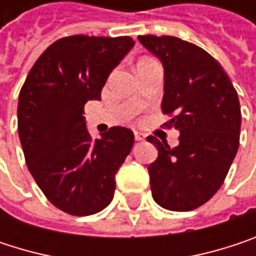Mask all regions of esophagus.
Masks as SVG:
<instances>
[{
	"label": "esophagus",
	"mask_w": 256,
	"mask_h": 256,
	"mask_svg": "<svg viewBox=\"0 0 256 256\" xmlns=\"http://www.w3.org/2000/svg\"><path fill=\"white\" fill-rule=\"evenodd\" d=\"M134 139H136V140H144V139H145V134L136 130V132H134Z\"/></svg>",
	"instance_id": "34e87169"
}]
</instances>
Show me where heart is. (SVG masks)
<instances>
[{"instance_id":"b5f03b06","label":"heart","mask_w":256,"mask_h":256,"mask_svg":"<svg viewBox=\"0 0 256 256\" xmlns=\"http://www.w3.org/2000/svg\"><path fill=\"white\" fill-rule=\"evenodd\" d=\"M145 59H148V58H145ZM142 60H144V59H142Z\"/></svg>"}]
</instances>
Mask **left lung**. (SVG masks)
Segmentation results:
<instances>
[{
  "mask_svg": "<svg viewBox=\"0 0 256 256\" xmlns=\"http://www.w3.org/2000/svg\"><path fill=\"white\" fill-rule=\"evenodd\" d=\"M138 38L163 62L162 110L170 117L164 126L180 132L175 148L146 138L158 150L148 166L152 198L168 210H194L221 188L236 157L238 96L222 66L202 47L170 35Z\"/></svg>",
  "mask_w": 256,
  "mask_h": 256,
  "instance_id": "8db88e82",
  "label": "left lung"
}]
</instances>
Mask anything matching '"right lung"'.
<instances>
[{"label": "right lung", "instance_id": "obj_1", "mask_svg": "<svg viewBox=\"0 0 256 256\" xmlns=\"http://www.w3.org/2000/svg\"><path fill=\"white\" fill-rule=\"evenodd\" d=\"M133 44L128 35L64 36L36 59L20 88L18 130L28 169L65 214H98L114 197L133 132L114 126L93 139L82 111L88 100L100 99L106 78Z\"/></svg>", "mask_w": 256, "mask_h": 256}]
</instances>
